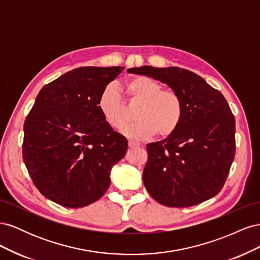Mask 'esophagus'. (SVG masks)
<instances>
[{"label": "esophagus", "instance_id": "34e87169", "mask_svg": "<svg viewBox=\"0 0 260 260\" xmlns=\"http://www.w3.org/2000/svg\"><path fill=\"white\" fill-rule=\"evenodd\" d=\"M128 144H129L130 147H138V146L141 145L139 142H135V141H129Z\"/></svg>", "mask_w": 260, "mask_h": 260}]
</instances>
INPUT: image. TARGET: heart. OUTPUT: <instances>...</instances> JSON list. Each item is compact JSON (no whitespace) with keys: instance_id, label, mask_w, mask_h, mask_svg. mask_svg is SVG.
Segmentation results:
<instances>
[{"instance_id":"1","label":"heart","mask_w":260,"mask_h":260,"mask_svg":"<svg viewBox=\"0 0 260 260\" xmlns=\"http://www.w3.org/2000/svg\"><path fill=\"white\" fill-rule=\"evenodd\" d=\"M123 90L130 105H139L135 114L136 123L122 129V135L132 140H147L159 133L169 137L182 120L183 102L179 93L162 89L152 78L137 76L125 82ZM98 105L105 121L120 129L127 121V106L115 86L108 85L102 91Z\"/></svg>"}]
</instances>
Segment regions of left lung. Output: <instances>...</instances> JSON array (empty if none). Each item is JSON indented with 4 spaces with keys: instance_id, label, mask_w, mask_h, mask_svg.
Returning a JSON list of instances; mask_svg holds the SVG:
<instances>
[{
    "instance_id": "8db88e82",
    "label": "left lung",
    "mask_w": 260,
    "mask_h": 260,
    "mask_svg": "<svg viewBox=\"0 0 260 260\" xmlns=\"http://www.w3.org/2000/svg\"><path fill=\"white\" fill-rule=\"evenodd\" d=\"M128 73L166 83L183 102L178 129L146 145L143 182L149 195L168 207H188L214 198L235 155V119L221 92L179 67L142 66Z\"/></svg>"
}]
</instances>
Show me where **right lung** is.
Listing matches in <instances>:
<instances>
[{
	"instance_id": "1",
	"label": "right lung",
	"mask_w": 260,
	"mask_h": 260,
	"mask_svg": "<svg viewBox=\"0 0 260 260\" xmlns=\"http://www.w3.org/2000/svg\"><path fill=\"white\" fill-rule=\"evenodd\" d=\"M124 67H79L45 84L23 124L22 158L39 191L59 205L96 202L128 141L114 131L98 105Z\"/></svg>"
}]
</instances>
